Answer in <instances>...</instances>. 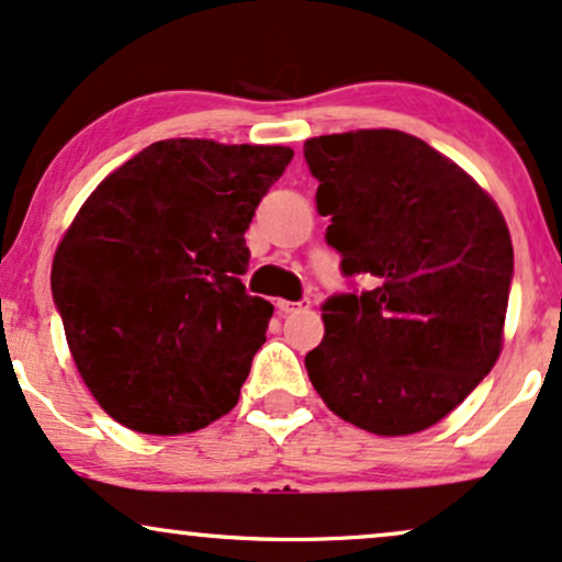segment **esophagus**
Returning a JSON list of instances; mask_svg holds the SVG:
<instances>
[{
    "instance_id": "obj_1",
    "label": "esophagus",
    "mask_w": 562,
    "mask_h": 562,
    "mask_svg": "<svg viewBox=\"0 0 562 562\" xmlns=\"http://www.w3.org/2000/svg\"><path fill=\"white\" fill-rule=\"evenodd\" d=\"M276 307H279L283 315H289V313H300V310H307V307H310V300H300V302L279 300V305H276Z\"/></svg>"
}]
</instances>
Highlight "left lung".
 Here are the masks:
<instances>
[{
	"mask_svg": "<svg viewBox=\"0 0 562 562\" xmlns=\"http://www.w3.org/2000/svg\"><path fill=\"white\" fill-rule=\"evenodd\" d=\"M341 273L305 368L328 411L379 437L439 424L492 371L513 281L510 231L484 189L426 142L373 128L305 142Z\"/></svg>",
	"mask_w": 562,
	"mask_h": 562,
	"instance_id": "left-lung-1",
	"label": "left lung"
}]
</instances>
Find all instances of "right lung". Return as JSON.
I'll return each instance as SVG.
<instances>
[{
	"label": "right lung",
	"instance_id": "obj_1",
	"mask_svg": "<svg viewBox=\"0 0 562 562\" xmlns=\"http://www.w3.org/2000/svg\"><path fill=\"white\" fill-rule=\"evenodd\" d=\"M289 147L155 142L104 178L52 262L72 360L102 411L138 434L226 415L273 305L249 296L244 231Z\"/></svg>",
	"mask_w": 562,
	"mask_h": 562
}]
</instances>
